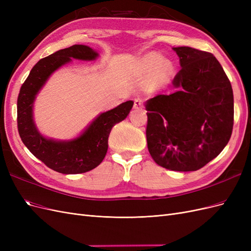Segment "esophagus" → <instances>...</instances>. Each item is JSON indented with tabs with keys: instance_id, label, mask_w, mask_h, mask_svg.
<instances>
[{
	"instance_id": "esophagus-1",
	"label": "esophagus",
	"mask_w": 251,
	"mask_h": 251,
	"mask_svg": "<svg viewBox=\"0 0 251 251\" xmlns=\"http://www.w3.org/2000/svg\"><path fill=\"white\" fill-rule=\"evenodd\" d=\"M142 107H143V102L141 98H136L134 100V108L139 110V109H142Z\"/></svg>"
}]
</instances>
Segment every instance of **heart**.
Returning <instances> with one entry per match:
<instances>
[{"label":"heart","instance_id":"obj_1","mask_svg":"<svg viewBox=\"0 0 251 251\" xmlns=\"http://www.w3.org/2000/svg\"><path fill=\"white\" fill-rule=\"evenodd\" d=\"M142 66L148 72L153 71L154 76L158 81H165L169 79L173 72V66L171 62L165 59H161L156 53L148 54L142 60Z\"/></svg>","mask_w":251,"mask_h":251}]
</instances>
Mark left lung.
<instances>
[{
    "label": "left lung",
    "mask_w": 251,
    "mask_h": 251,
    "mask_svg": "<svg viewBox=\"0 0 251 251\" xmlns=\"http://www.w3.org/2000/svg\"><path fill=\"white\" fill-rule=\"evenodd\" d=\"M181 70L179 90L147 101V141L154 161L177 172L198 171L228 143L233 127L231 83L218 59L206 51L174 48Z\"/></svg>",
    "instance_id": "left-lung-1"
}]
</instances>
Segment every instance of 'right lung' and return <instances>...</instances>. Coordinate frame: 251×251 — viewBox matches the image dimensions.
Segmentation results:
<instances>
[{
  "mask_svg": "<svg viewBox=\"0 0 251 251\" xmlns=\"http://www.w3.org/2000/svg\"><path fill=\"white\" fill-rule=\"evenodd\" d=\"M98 53L85 45L58 50L37 62L23 83L18 96V130L27 149L49 169L62 174H81L100 165L108 151L112 127L130 113L132 100L100 114L78 138L71 141L47 139L36 130L32 119L35 95L50 75L72 58L92 60Z\"/></svg>",
  "mask_w": 251,
  "mask_h": 251,
  "instance_id": "right-lung-1",
  "label": "right lung"
}]
</instances>
